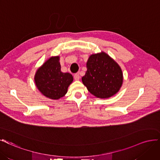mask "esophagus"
<instances>
[{"label":"esophagus","instance_id":"1","mask_svg":"<svg viewBox=\"0 0 160 160\" xmlns=\"http://www.w3.org/2000/svg\"><path fill=\"white\" fill-rule=\"evenodd\" d=\"M74 78L76 80H78L80 79V74L79 73H76L74 75Z\"/></svg>","mask_w":160,"mask_h":160}]
</instances>
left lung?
I'll list each match as a JSON object with an SVG mask.
<instances>
[{
  "mask_svg": "<svg viewBox=\"0 0 160 160\" xmlns=\"http://www.w3.org/2000/svg\"><path fill=\"white\" fill-rule=\"evenodd\" d=\"M86 68L82 80L92 94L108 98L119 91L123 82L122 72L120 66L107 54L91 55Z\"/></svg>",
  "mask_w": 160,
  "mask_h": 160,
  "instance_id": "obj_1",
  "label": "left lung"
}]
</instances>
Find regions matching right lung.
<instances>
[{"instance_id":"right-lung-1","label":"right lung","mask_w":160,"mask_h":160,"mask_svg":"<svg viewBox=\"0 0 160 160\" xmlns=\"http://www.w3.org/2000/svg\"><path fill=\"white\" fill-rule=\"evenodd\" d=\"M59 56L51 57L38 69L35 74V84L39 91L50 99L58 100L67 92L73 81L71 74L61 71Z\"/></svg>"}]
</instances>
